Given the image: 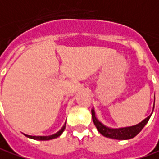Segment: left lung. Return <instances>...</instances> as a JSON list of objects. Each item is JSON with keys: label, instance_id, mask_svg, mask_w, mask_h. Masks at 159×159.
Here are the masks:
<instances>
[{"label": "left lung", "instance_id": "left-lung-1", "mask_svg": "<svg viewBox=\"0 0 159 159\" xmlns=\"http://www.w3.org/2000/svg\"><path fill=\"white\" fill-rule=\"evenodd\" d=\"M153 109H154V107H153ZM91 114H92V120L94 122V125L96 126L98 131L102 135H104L106 137L117 140H128L134 137L136 134H139L142 129L144 128V126L149 121V120H150V118L151 116V114L150 116H148L146 119H144L142 122H140L139 124H136L134 126H132V127L114 129H110V128H107L106 126H104L96 118L94 109H91Z\"/></svg>", "mask_w": 159, "mask_h": 159}]
</instances>
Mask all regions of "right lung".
I'll list each match as a JSON object with an SVG mask.
<instances>
[{"mask_svg":"<svg viewBox=\"0 0 159 159\" xmlns=\"http://www.w3.org/2000/svg\"><path fill=\"white\" fill-rule=\"evenodd\" d=\"M65 128H66V123L64 124V126L61 128V129L60 131H58L57 133H55L54 134H52V135H48V136H32V135H28V134H25V135H26L27 137H29V138H31V139L40 140V141H47V140L53 139V138H56L58 136H60L61 134H62V132L64 131Z\"/></svg>","mask_w":159,"mask_h":159,"instance_id":"right-lung-1","label":"right lung"}]
</instances>
